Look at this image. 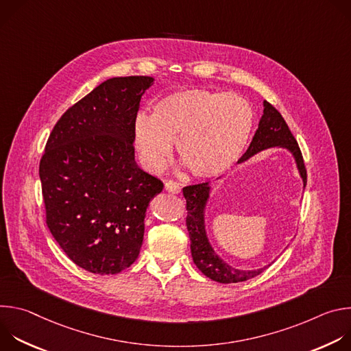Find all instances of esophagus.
Here are the masks:
<instances>
[{
	"label": "esophagus",
	"instance_id": "obj_1",
	"mask_svg": "<svg viewBox=\"0 0 351 351\" xmlns=\"http://www.w3.org/2000/svg\"><path fill=\"white\" fill-rule=\"evenodd\" d=\"M165 190H167L168 193H172V194H179V193H180V186H179L178 183H175V182L168 180V182L165 183Z\"/></svg>",
	"mask_w": 351,
	"mask_h": 351
}]
</instances>
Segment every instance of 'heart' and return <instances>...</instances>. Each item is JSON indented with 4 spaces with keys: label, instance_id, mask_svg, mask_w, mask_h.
<instances>
[{
    "label": "heart",
    "instance_id": "obj_1",
    "mask_svg": "<svg viewBox=\"0 0 351 351\" xmlns=\"http://www.w3.org/2000/svg\"><path fill=\"white\" fill-rule=\"evenodd\" d=\"M253 122L252 108L236 94L179 88L158 99L153 117H136L133 143L148 172L160 173L165 168L176 143L180 161L194 178L214 179L239 161Z\"/></svg>",
    "mask_w": 351,
    "mask_h": 351
}]
</instances>
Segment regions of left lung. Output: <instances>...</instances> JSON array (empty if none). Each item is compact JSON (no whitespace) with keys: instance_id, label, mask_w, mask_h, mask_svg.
I'll return each mask as SVG.
<instances>
[{"instance_id":"8db88e82","label":"left lung","mask_w":351,"mask_h":351,"mask_svg":"<svg viewBox=\"0 0 351 351\" xmlns=\"http://www.w3.org/2000/svg\"><path fill=\"white\" fill-rule=\"evenodd\" d=\"M263 106H264V114L260 119L258 129L253 137V141L250 143L247 152L237 162L243 164L269 148H283L293 157L298 175L302 178L303 184L306 187V183H307L306 167H304L302 152H300L294 136L291 134L287 123L285 122L282 115L278 112V110H275L268 101H265V99ZM211 191H213V186L210 182L187 186L183 189V195L186 198V206H187L186 225H187L189 237L191 241L190 250H191V257L194 264L207 278L219 283L244 282L260 275L269 267V264L257 269H241L228 264L215 252V248L213 247L207 233V222H206L207 206L211 198Z\"/></svg>"}]
</instances>
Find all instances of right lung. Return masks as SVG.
I'll return each mask as SVG.
<instances>
[{
	"label": "right lung",
	"instance_id": "obj_1",
	"mask_svg": "<svg viewBox=\"0 0 351 351\" xmlns=\"http://www.w3.org/2000/svg\"><path fill=\"white\" fill-rule=\"evenodd\" d=\"M154 77H112L48 137L40 180L49 232L80 268L114 275L138 257L149 202L164 184L134 160L133 122Z\"/></svg>",
	"mask_w": 351,
	"mask_h": 351
}]
</instances>
